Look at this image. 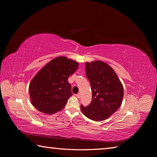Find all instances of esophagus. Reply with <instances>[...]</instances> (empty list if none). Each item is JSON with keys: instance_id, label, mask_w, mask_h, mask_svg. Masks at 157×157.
Masks as SVG:
<instances>
[{"instance_id": "1", "label": "esophagus", "mask_w": 157, "mask_h": 157, "mask_svg": "<svg viewBox=\"0 0 157 157\" xmlns=\"http://www.w3.org/2000/svg\"><path fill=\"white\" fill-rule=\"evenodd\" d=\"M76 96H77V98H80V93L77 94V95H76Z\"/></svg>"}]
</instances>
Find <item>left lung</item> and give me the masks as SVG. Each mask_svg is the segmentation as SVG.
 Masks as SVG:
<instances>
[{"mask_svg":"<svg viewBox=\"0 0 157 157\" xmlns=\"http://www.w3.org/2000/svg\"><path fill=\"white\" fill-rule=\"evenodd\" d=\"M91 86L92 99L86 107L80 105L84 115L95 121L107 119L120 107L124 96L121 82L113 68L102 61L85 63Z\"/></svg>","mask_w":157,"mask_h":157,"instance_id":"obj_1","label":"left lung"}]
</instances>
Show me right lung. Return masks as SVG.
Masks as SVG:
<instances>
[{
	"label": "right lung",
	"mask_w": 157,
	"mask_h": 157,
	"mask_svg": "<svg viewBox=\"0 0 157 157\" xmlns=\"http://www.w3.org/2000/svg\"><path fill=\"white\" fill-rule=\"evenodd\" d=\"M78 68V62L63 56L57 57L45 65L29 84L33 105L48 115L63 109L73 95L68 78Z\"/></svg>",
	"instance_id": "obj_1"
}]
</instances>
